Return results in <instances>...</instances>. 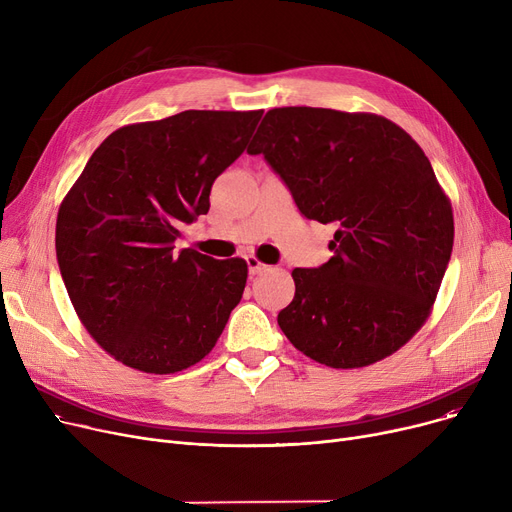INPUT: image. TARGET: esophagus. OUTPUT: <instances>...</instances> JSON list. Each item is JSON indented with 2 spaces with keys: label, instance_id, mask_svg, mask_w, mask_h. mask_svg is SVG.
I'll use <instances>...</instances> for the list:
<instances>
[{
  "label": "esophagus",
  "instance_id": "esophagus-1",
  "mask_svg": "<svg viewBox=\"0 0 512 512\" xmlns=\"http://www.w3.org/2000/svg\"><path fill=\"white\" fill-rule=\"evenodd\" d=\"M247 265H249V274L251 276H257V274H263L267 270V265L261 263L257 257H247Z\"/></svg>",
  "mask_w": 512,
  "mask_h": 512
}]
</instances>
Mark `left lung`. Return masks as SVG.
<instances>
[{"mask_svg": "<svg viewBox=\"0 0 512 512\" xmlns=\"http://www.w3.org/2000/svg\"><path fill=\"white\" fill-rule=\"evenodd\" d=\"M307 220L336 224L330 261L292 270L286 338L313 361H380L423 326L452 253L454 220L434 168L409 134L375 114L276 107L251 147Z\"/></svg>", "mask_w": 512, "mask_h": 512, "instance_id": "obj_1", "label": "left lung"}]
</instances>
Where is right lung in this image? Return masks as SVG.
Instances as JSON below:
<instances>
[{
  "instance_id": "obj_1",
  "label": "right lung",
  "mask_w": 512,
  "mask_h": 512,
  "mask_svg": "<svg viewBox=\"0 0 512 512\" xmlns=\"http://www.w3.org/2000/svg\"><path fill=\"white\" fill-rule=\"evenodd\" d=\"M261 114L186 110L122 126L62 201V280L83 326L116 361L176 373L224 332L247 284L245 259L174 253V240L209 211L215 178L245 151Z\"/></svg>"
}]
</instances>
